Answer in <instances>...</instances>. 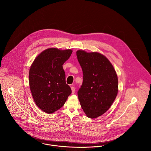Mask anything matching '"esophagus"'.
Listing matches in <instances>:
<instances>
[{"mask_svg": "<svg viewBox=\"0 0 151 151\" xmlns=\"http://www.w3.org/2000/svg\"><path fill=\"white\" fill-rule=\"evenodd\" d=\"M71 91H72V93L74 94L75 93V88L74 86H71Z\"/></svg>", "mask_w": 151, "mask_h": 151, "instance_id": "1", "label": "esophagus"}]
</instances>
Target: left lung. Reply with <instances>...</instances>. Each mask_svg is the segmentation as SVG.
Wrapping results in <instances>:
<instances>
[{"label":"left lung","mask_w":151,"mask_h":151,"mask_svg":"<svg viewBox=\"0 0 151 151\" xmlns=\"http://www.w3.org/2000/svg\"><path fill=\"white\" fill-rule=\"evenodd\" d=\"M83 73V82L77 93L87 117L96 118L111 106L118 92V78L108 59L98 52L77 50Z\"/></svg>","instance_id":"left-lung-1"}]
</instances>
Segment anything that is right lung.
I'll return each instance as SVG.
<instances>
[{
  "label": "right lung",
  "instance_id": "add662e5",
  "mask_svg": "<svg viewBox=\"0 0 151 151\" xmlns=\"http://www.w3.org/2000/svg\"><path fill=\"white\" fill-rule=\"evenodd\" d=\"M71 49L49 48L34 60L29 71L30 90L37 106L47 113L62 108L71 93L65 83L63 65L70 57Z\"/></svg>",
  "mask_w": 151,
  "mask_h": 151
}]
</instances>
